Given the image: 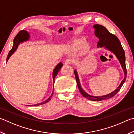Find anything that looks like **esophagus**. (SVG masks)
I'll return each instance as SVG.
<instances>
[{
  "mask_svg": "<svg viewBox=\"0 0 134 134\" xmlns=\"http://www.w3.org/2000/svg\"><path fill=\"white\" fill-rule=\"evenodd\" d=\"M74 62V60L71 59H67L65 60L64 64L65 65H70L72 64V63Z\"/></svg>",
  "mask_w": 134,
  "mask_h": 134,
  "instance_id": "34e87169",
  "label": "esophagus"
}]
</instances>
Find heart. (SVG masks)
Wrapping results in <instances>:
<instances>
[{
  "label": "heart",
  "mask_w": 134,
  "mask_h": 134,
  "mask_svg": "<svg viewBox=\"0 0 134 134\" xmlns=\"http://www.w3.org/2000/svg\"><path fill=\"white\" fill-rule=\"evenodd\" d=\"M86 43V41L84 38H80L74 40L71 44V47L74 50H79Z\"/></svg>",
  "instance_id": "obj_1"
}]
</instances>
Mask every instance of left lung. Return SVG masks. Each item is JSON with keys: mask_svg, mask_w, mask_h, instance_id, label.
Instances as JSON below:
<instances>
[{"mask_svg": "<svg viewBox=\"0 0 134 134\" xmlns=\"http://www.w3.org/2000/svg\"><path fill=\"white\" fill-rule=\"evenodd\" d=\"M93 27L95 29L94 33L97 37L98 38V42L97 43V47H104L106 49L110 51L112 53H113L115 56L117 58V59L120 62L121 67L122 68V70L124 73V79L121 81L120 86L116 90L113 91L111 93L105 95V96H91L87 94L83 89L81 88V84H80V80L79 75L77 74V71L76 70H75L74 74L75 76V79L77 83L78 87H79V91L81 92V94L84 96L85 98L89 99L91 101H99L104 100V99H108L112 98L117 92L120 90L122 85L125 81L126 78V69L125 65V52L123 48L121 46V44L118 37L115 35H113L111 33H109L108 30L105 27L99 25H94Z\"/></svg>", "mask_w": 134, "mask_h": 134, "instance_id": "1", "label": "left lung"}]
</instances>
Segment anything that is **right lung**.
<instances>
[{
    "mask_svg": "<svg viewBox=\"0 0 134 134\" xmlns=\"http://www.w3.org/2000/svg\"><path fill=\"white\" fill-rule=\"evenodd\" d=\"M29 38H30V34L28 33V31H27L26 30H21L20 31H19V33L16 36V37H14V40H13V47H12V49L10 50V52H9V54L8 55V57H7V59H6V63L8 62V60L9 59V58L10 57L11 55L13 54V53L16 52V50L18 48L19 45L21 43H23L24 42H26V41L29 40ZM63 66V63L62 62H60L54 68V70H53V82L54 83L55 82V78L56 77V75H57L58 72L60 71V70L61 69V68ZM54 89V88H53ZM53 93V91L52 94V96H51L48 99H46V101L42 102V103H38V104H34V105H29L30 106H38L40 105H42V104H46L48 103L51 99V97H52V95Z\"/></svg>",
    "mask_w": 134,
    "mask_h": 134,
    "instance_id": "right-lung-1",
    "label": "right lung"
}]
</instances>
